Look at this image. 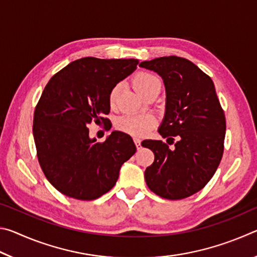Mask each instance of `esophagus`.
I'll use <instances>...</instances> for the list:
<instances>
[{
	"mask_svg": "<svg viewBox=\"0 0 257 257\" xmlns=\"http://www.w3.org/2000/svg\"><path fill=\"white\" fill-rule=\"evenodd\" d=\"M134 142H135V144H136L137 150H141V149H142V145H141V139H139V138H134Z\"/></svg>",
	"mask_w": 257,
	"mask_h": 257,
	"instance_id": "obj_1",
	"label": "esophagus"
}]
</instances>
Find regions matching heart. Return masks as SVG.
Masks as SVG:
<instances>
[{
  "label": "heart",
  "mask_w": 257,
  "mask_h": 257,
  "mask_svg": "<svg viewBox=\"0 0 257 257\" xmlns=\"http://www.w3.org/2000/svg\"><path fill=\"white\" fill-rule=\"evenodd\" d=\"M134 87L136 88L139 94H144L146 90H149L155 85H161L158 77L149 72H141L137 76H135L133 80ZM120 92V86H114L111 89L108 95V102L111 106H114L118 99ZM155 125V119L152 115H135V114H125L120 116L116 121V127L121 132L127 133L133 136H145L149 134Z\"/></svg>",
  "instance_id": "b5f03b06"
}]
</instances>
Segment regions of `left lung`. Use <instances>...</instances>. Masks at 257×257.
Segmentation results:
<instances>
[{"instance_id": "1", "label": "left lung", "mask_w": 257, "mask_h": 257, "mask_svg": "<svg viewBox=\"0 0 257 257\" xmlns=\"http://www.w3.org/2000/svg\"><path fill=\"white\" fill-rule=\"evenodd\" d=\"M139 67L162 77L167 102L159 133L175 143L172 149L162 141L142 143L155 156L145 170L146 184L163 198L189 197L211 180L223 154L225 116L214 84L196 64L176 55Z\"/></svg>"}]
</instances>
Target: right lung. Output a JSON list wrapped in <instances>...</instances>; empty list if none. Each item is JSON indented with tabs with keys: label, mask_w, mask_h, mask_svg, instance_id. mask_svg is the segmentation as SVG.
Returning a JSON list of instances; mask_svg holds the SVG:
<instances>
[{
	"label": "right lung",
	"mask_w": 257,
	"mask_h": 257,
	"mask_svg": "<svg viewBox=\"0 0 257 257\" xmlns=\"http://www.w3.org/2000/svg\"><path fill=\"white\" fill-rule=\"evenodd\" d=\"M135 59L82 58L47 82L34 113L38 162L52 185L66 196L93 201L107 193L121 165L136 152L129 135L112 132L105 142L89 138L90 122L107 125L108 95L135 71Z\"/></svg>",
	"instance_id": "obj_1"
}]
</instances>
